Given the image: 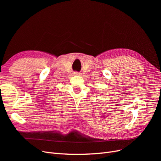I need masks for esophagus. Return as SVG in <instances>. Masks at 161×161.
I'll list each match as a JSON object with an SVG mask.
<instances>
[{"label": "esophagus", "mask_w": 161, "mask_h": 161, "mask_svg": "<svg viewBox=\"0 0 161 161\" xmlns=\"http://www.w3.org/2000/svg\"><path fill=\"white\" fill-rule=\"evenodd\" d=\"M75 75H79V72H75Z\"/></svg>", "instance_id": "1"}]
</instances>
